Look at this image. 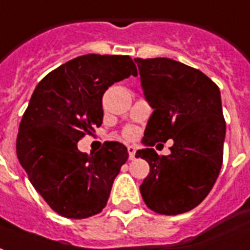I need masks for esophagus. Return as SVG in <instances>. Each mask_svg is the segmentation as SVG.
<instances>
[{
  "instance_id": "34e87169",
  "label": "esophagus",
  "mask_w": 250,
  "mask_h": 250,
  "mask_svg": "<svg viewBox=\"0 0 250 250\" xmlns=\"http://www.w3.org/2000/svg\"><path fill=\"white\" fill-rule=\"evenodd\" d=\"M127 151H128V158L132 160L135 158V153H136V147L135 146H127Z\"/></svg>"
}]
</instances>
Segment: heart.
<instances>
[{
    "instance_id": "obj_1",
    "label": "heart",
    "mask_w": 250,
    "mask_h": 250,
    "mask_svg": "<svg viewBox=\"0 0 250 250\" xmlns=\"http://www.w3.org/2000/svg\"><path fill=\"white\" fill-rule=\"evenodd\" d=\"M123 134H125V138H132V136H134V130H132L131 127H127V128L123 131Z\"/></svg>"
}]
</instances>
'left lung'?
Returning <instances> with one entry per match:
<instances>
[{
	"label": "left lung",
	"instance_id": "obj_1",
	"mask_svg": "<svg viewBox=\"0 0 250 250\" xmlns=\"http://www.w3.org/2000/svg\"><path fill=\"white\" fill-rule=\"evenodd\" d=\"M153 112L143 143L173 140L168 156L136 151L149 164L140 193L159 214L184 213L204 200L223 166L225 119L217 84L200 70L169 58H136Z\"/></svg>",
	"mask_w": 250,
	"mask_h": 250
}]
</instances>
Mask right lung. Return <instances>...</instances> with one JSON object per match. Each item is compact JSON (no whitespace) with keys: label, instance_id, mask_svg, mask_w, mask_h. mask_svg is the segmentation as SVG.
I'll list each match as a JSON object with an SVG mask.
<instances>
[{"label":"right lung","instance_id":"1","mask_svg":"<svg viewBox=\"0 0 250 250\" xmlns=\"http://www.w3.org/2000/svg\"><path fill=\"white\" fill-rule=\"evenodd\" d=\"M136 77L128 55H81L46 75L36 87L17 135V156L51 209L67 219L101 213L128 152L104 142L91 155L77 143L101 127L102 98L115 82Z\"/></svg>","mask_w":250,"mask_h":250}]
</instances>
